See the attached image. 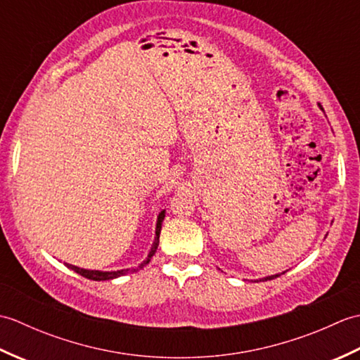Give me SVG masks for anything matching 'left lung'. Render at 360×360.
I'll return each mask as SVG.
<instances>
[{"label":"left lung","mask_w":360,"mask_h":360,"mask_svg":"<svg viewBox=\"0 0 360 360\" xmlns=\"http://www.w3.org/2000/svg\"><path fill=\"white\" fill-rule=\"evenodd\" d=\"M320 106V105H319ZM320 108H322V106H320ZM322 111H323V108H322ZM277 277H280V274H275V275H269V277H264L263 280H272V278H277Z\"/></svg>","instance_id":"obj_1"}]
</instances>
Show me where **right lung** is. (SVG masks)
I'll use <instances>...</instances> for the list:
<instances>
[{
  "mask_svg": "<svg viewBox=\"0 0 360 360\" xmlns=\"http://www.w3.org/2000/svg\"><path fill=\"white\" fill-rule=\"evenodd\" d=\"M164 218H165V210H160L159 215H158V221H156L155 241H153V244H151V249H150V252H148L147 258H145L143 262H142L139 266H137V267H131V269H120V271H91V269H83V267L74 266V264H68V263H66V266L70 267V269H72L74 272L80 274L82 277L89 278V280H94V281L114 280V278H117V277H122V275H125V274H128V272H137V271H141L145 264L150 263L151 257L155 255V252H156V249H158V246H159V233H160V229H162V221H164Z\"/></svg>",
  "mask_w": 360,
  "mask_h": 360,
  "instance_id": "obj_1",
  "label": "right lung"
}]
</instances>
